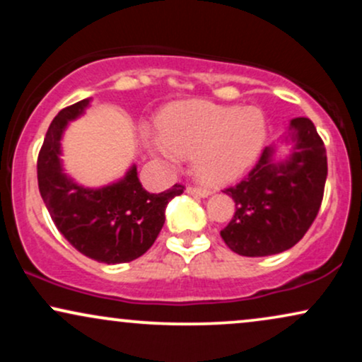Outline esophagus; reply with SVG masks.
<instances>
[{
	"label": "esophagus",
	"instance_id": "obj_1",
	"mask_svg": "<svg viewBox=\"0 0 362 362\" xmlns=\"http://www.w3.org/2000/svg\"><path fill=\"white\" fill-rule=\"evenodd\" d=\"M187 192L192 195H199V197H207V195H211V189H207V187L190 185L189 189H187Z\"/></svg>",
	"mask_w": 362,
	"mask_h": 362
}]
</instances>
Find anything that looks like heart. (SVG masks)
<instances>
[{
    "label": "heart",
    "mask_w": 362,
    "mask_h": 362,
    "mask_svg": "<svg viewBox=\"0 0 362 362\" xmlns=\"http://www.w3.org/2000/svg\"><path fill=\"white\" fill-rule=\"evenodd\" d=\"M265 139L267 119L259 107L192 100L178 103L161 117L160 139L153 149L168 160L194 156L199 177L228 182L255 163Z\"/></svg>",
    "instance_id": "heart-1"
}]
</instances>
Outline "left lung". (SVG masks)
<instances>
[{
    "mask_svg": "<svg viewBox=\"0 0 362 362\" xmlns=\"http://www.w3.org/2000/svg\"><path fill=\"white\" fill-rule=\"evenodd\" d=\"M286 141L294 146L284 160L277 161L276 146H267L242 182L224 189L236 211L221 238L238 255L289 250L317 218L327 180L325 144L306 117L291 120Z\"/></svg>",
    "mask_w": 362,
    "mask_h": 362,
    "instance_id": "8db88e82",
    "label": "left lung"
}]
</instances>
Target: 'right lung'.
Masks as SVG:
<instances>
[{"mask_svg": "<svg viewBox=\"0 0 362 362\" xmlns=\"http://www.w3.org/2000/svg\"><path fill=\"white\" fill-rule=\"evenodd\" d=\"M88 103L85 98L66 107L49 126L37 158L39 190L56 228L78 252L103 264H124L151 248L163 228L167 204L184 192V185L149 194L136 165L122 180L102 189H86L66 175L59 160L62 132Z\"/></svg>", "mask_w": 362, "mask_h": 362, "instance_id": "obj_1", "label": "right lung"}]
</instances>
